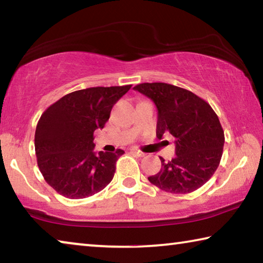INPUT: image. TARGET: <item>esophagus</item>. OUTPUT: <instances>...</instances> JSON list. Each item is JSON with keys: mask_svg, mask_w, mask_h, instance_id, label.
I'll list each match as a JSON object with an SVG mask.
<instances>
[{"mask_svg": "<svg viewBox=\"0 0 263 263\" xmlns=\"http://www.w3.org/2000/svg\"><path fill=\"white\" fill-rule=\"evenodd\" d=\"M131 152L132 153H135L137 157H139V158H141V157H145V153L144 152H141V151H139V149H131Z\"/></svg>", "mask_w": 263, "mask_h": 263, "instance_id": "obj_1", "label": "esophagus"}]
</instances>
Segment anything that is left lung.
Instances as JSON below:
<instances>
[{
  "instance_id": "1",
  "label": "left lung",
  "mask_w": 263,
  "mask_h": 263,
  "mask_svg": "<svg viewBox=\"0 0 263 263\" xmlns=\"http://www.w3.org/2000/svg\"><path fill=\"white\" fill-rule=\"evenodd\" d=\"M154 102L158 109L157 137L175 138V158L161 160L158 174L148 181L173 194H189L206 183L219 166L224 131L205 101L173 84L141 83L133 88Z\"/></svg>"
}]
</instances>
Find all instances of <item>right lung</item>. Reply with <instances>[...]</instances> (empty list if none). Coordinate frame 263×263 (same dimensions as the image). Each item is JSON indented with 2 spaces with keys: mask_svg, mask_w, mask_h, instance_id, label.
<instances>
[{
  "mask_svg": "<svg viewBox=\"0 0 263 263\" xmlns=\"http://www.w3.org/2000/svg\"><path fill=\"white\" fill-rule=\"evenodd\" d=\"M132 86L92 87L61 97L44 111L35 127L34 148L44 179L70 199L103 190L114 179L116 161L124 153L94 151V132Z\"/></svg>",
  "mask_w": 263,
  "mask_h": 263,
  "instance_id": "right-lung-1",
  "label": "right lung"
}]
</instances>
